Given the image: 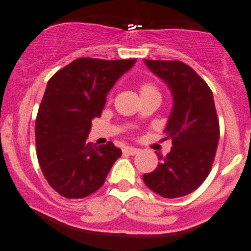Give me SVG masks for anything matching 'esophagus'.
Instances as JSON below:
<instances>
[{
  "instance_id": "obj_1",
  "label": "esophagus",
  "mask_w": 251,
  "mask_h": 251,
  "mask_svg": "<svg viewBox=\"0 0 251 251\" xmlns=\"http://www.w3.org/2000/svg\"><path fill=\"white\" fill-rule=\"evenodd\" d=\"M138 151H140V149L135 148V147H125L124 148V153L128 154V155H136V154H138Z\"/></svg>"
}]
</instances>
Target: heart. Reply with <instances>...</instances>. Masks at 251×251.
<instances>
[{"label": "heart", "instance_id": "1", "mask_svg": "<svg viewBox=\"0 0 251 251\" xmlns=\"http://www.w3.org/2000/svg\"><path fill=\"white\" fill-rule=\"evenodd\" d=\"M143 95H155L159 96L158 90H156L155 86L151 82H146L141 86V96Z\"/></svg>", "mask_w": 251, "mask_h": 251}]
</instances>
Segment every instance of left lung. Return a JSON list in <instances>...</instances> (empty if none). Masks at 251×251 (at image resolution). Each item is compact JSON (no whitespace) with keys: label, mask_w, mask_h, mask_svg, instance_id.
Here are the masks:
<instances>
[{"label":"left lung","mask_w":251,"mask_h":251,"mask_svg":"<svg viewBox=\"0 0 251 251\" xmlns=\"http://www.w3.org/2000/svg\"><path fill=\"white\" fill-rule=\"evenodd\" d=\"M144 64L173 93V109L165 127L173 140L168 155L143 181L164 198H179L196 191L211 170L220 125L214 96L207 83L189 65L178 60H148Z\"/></svg>","instance_id":"obj_1"}]
</instances>
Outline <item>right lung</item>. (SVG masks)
Masks as SVG:
<instances>
[{
    "label": "right lung",
    "instance_id": "obj_1",
    "mask_svg": "<svg viewBox=\"0 0 251 251\" xmlns=\"http://www.w3.org/2000/svg\"><path fill=\"white\" fill-rule=\"evenodd\" d=\"M135 63L78 58L47 82L35 124L36 154L42 174L60 196L78 199L95 193L121 156L113 142L97 147L87 137L108 92Z\"/></svg>",
    "mask_w": 251,
    "mask_h": 251
}]
</instances>
